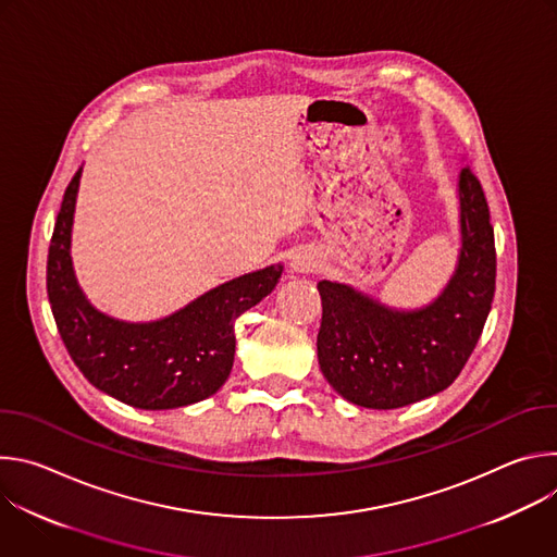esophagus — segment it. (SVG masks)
Listing matches in <instances>:
<instances>
[{"mask_svg":"<svg viewBox=\"0 0 557 557\" xmlns=\"http://www.w3.org/2000/svg\"><path fill=\"white\" fill-rule=\"evenodd\" d=\"M320 269V258L310 249H299L290 258V271L293 273H312Z\"/></svg>","mask_w":557,"mask_h":557,"instance_id":"esophagus-1","label":"esophagus"}]
</instances>
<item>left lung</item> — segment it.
<instances>
[{"mask_svg":"<svg viewBox=\"0 0 557 557\" xmlns=\"http://www.w3.org/2000/svg\"><path fill=\"white\" fill-rule=\"evenodd\" d=\"M460 249L445 288L421 308H394L350 284L322 280L317 359L337 394L394 410L443 392L481 339L496 290L494 226L469 168L458 174Z\"/></svg>","mask_w":557,"mask_h":557,"instance_id":"8db88e82","label":"left lung"}]
</instances>
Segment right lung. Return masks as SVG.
<instances>
[{
    "instance_id": "obj_1",
    "label": "right lung",
    "mask_w": 557,
    "mask_h": 557,
    "mask_svg": "<svg viewBox=\"0 0 557 557\" xmlns=\"http://www.w3.org/2000/svg\"><path fill=\"white\" fill-rule=\"evenodd\" d=\"M78 170L67 185L48 251V299L59 335L84 376L116 401L140 410L198 404L228 379L233 324L280 282L284 267L233 277L153 322H125L95 308L72 269Z\"/></svg>"
}]
</instances>
